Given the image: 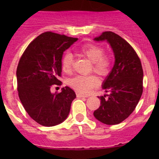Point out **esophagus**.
Returning <instances> with one entry per match:
<instances>
[{
	"mask_svg": "<svg viewBox=\"0 0 159 159\" xmlns=\"http://www.w3.org/2000/svg\"><path fill=\"white\" fill-rule=\"evenodd\" d=\"M77 97L78 98H88V95H85V94H82L81 93H77Z\"/></svg>",
	"mask_w": 159,
	"mask_h": 159,
	"instance_id": "1",
	"label": "esophagus"
}]
</instances>
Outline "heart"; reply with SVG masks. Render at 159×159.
Masks as SVG:
<instances>
[{
    "label": "heart",
    "instance_id": "obj_1",
    "mask_svg": "<svg viewBox=\"0 0 159 159\" xmlns=\"http://www.w3.org/2000/svg\"><path fill=\"white\" fill-rule=\"evenodd\" d=\"M80 55L85 57L92 64L91 70L101 76H107L110 73L112 65V58L110 54H104L103 47L95 44H85L78 50ZM61 69L65 73L70 74L73 70V55L67 52L61 58ZM71 89L81 94H87L91 89L97 87L99 79L95 75H78L68 81Z\"/></svg>",
    "mask_w": 159,
    "mask_h": 159
}]
</instances>
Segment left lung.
I'll return each instance as SVG.
<instances>
[{"label":"left lung","instance_id":"obj_1","mask_svg":"<svg viewBox=\"0 0 159 159\" xmlns=\"http://www.w3.org/2000/svg\"><path fill=\"white\" fill-rule=\"evenodd\" d=\"M94 41H108L115 61L102 85L109 94L98 97L101 105L94 111V116L104 124H119L134 111L143 92L142 63L134 48L114 32H103Z\"/></svg>","mask_w":159,"mask_h":159}]
</instances>
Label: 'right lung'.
Returning <instances> with one entry per match:
<instances>
[{
    "label": "right lung",
    "mask_w": 159,
    "mask_h": 159,
    "mask_svg": "<svg viewBox=\"0 0 159 159\" xmlns=\"http://www.w3.org/2000/svg\"><path fill=\"white\" fill-rule=\"evenodd\" d=\"M78 38L47 31L31 41L20 57L17 68L18 96L30 118L43 126L57 125L65 121L76 97L66 86L61 92H51L61 85V58Z\"/></svg>",
    "instance_id": "1"
}]
</instances>
